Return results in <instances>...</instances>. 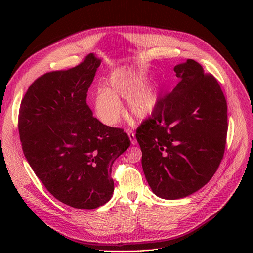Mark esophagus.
I'll return each instance as SVG.
<instances>
[{
    "instance_id": "obj_1",
    "label": "esophagus",
    "mask_w": 253,
    "mask_h": 253,
    "mask_svg": "<svg viewBox=\"0 0 253 253\" xmlns=\"http://www.w3.org/2000/svg\"><path fill=\"white\" fill-rule=\"evenodd\" d=\"M126 132H127V134H128V136H129V138H130V140H131V144H132V145H135V144L137 143V140H136V138H135V133H134V131H133L132 129H127Z\"/></svg>"
}]
</instances>
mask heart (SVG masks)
<instances>
[{
    "label": "heart",
    "instance_id": "obj_1",
    "mask_svg": "<svg viewBox=\"0 0 253 253\" xmlns=\"http://www.w3.org/2000/svg\"><path fill=\"white\" fill-rule=\"evenodd\" d=\"M146 74L135 67H120L108 77L105 86L95 92L94 110L101 122L115 126L122 115L120 98L127 99L130 114L137 119L148 117L159 100L157 87L146 82Z\"/></svg>",
    "mask_w": 253,
    "mask_h": 253
}]
</instances>
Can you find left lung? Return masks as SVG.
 Wrapping results in <instances>:
<instances>
[{"label": "left lung", "mask_w": 253, "mask_h": 253, "mask_svg": "<svg viewBox=\"0 0 253 253\" xmlns=\"http://www.w3.org/2000/svg\"><path fill=\"white\" fill-rule=\"evenodd\" d=\"M174 71L179 83L136 130L149 186L172 200L208 183L223 158L228 127L226 100L215 77L191 59Z\"/></svg>", "instance_id": "obj_1"}]
</instances>
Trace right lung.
Wrapping results in <instances>:
<instances>
[{"instance_id":"obj_1","label":"right lung","mask_w":253,"mask_h":253,"mask_svg":"<svg viewBox=\"0 0 253 253\" xmlns=\"http://www.w3.org/2000/svg\"><path fill=\"white\" fill-rule=\"evenodd\" d=\"M100 64L89 54L74 68L42 75L19 111L22 148L33 171L55 198L79 209L110 200L112 165L131 144L123 129L102 124L87 105Z\"/></svg>"}]
</instances>
